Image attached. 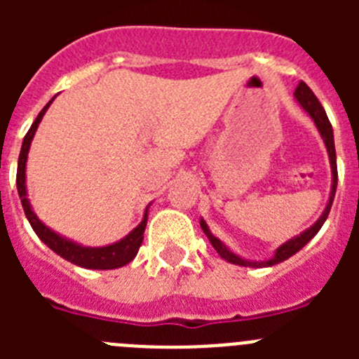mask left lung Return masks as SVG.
<instances>
[{
    "instance_id": "obj_1",
    "label": "left lung",
    "mask_w": 359,
    "mask_h": 359,
    "mask_svg": "<svg viewBox=\"0 0 359 359\" xmlns=\"http://www.w3.org/2000/svg\"><path fill=\"white\" fill-rule=\"evenodd\" d=\"M294 98H297L298 104H300V106H302L304 109L309 113L311 118L315 120L316 128H318L320 135H322V138H323V144H325V147H327L329 161H331V169H332V187H331V196H329L327 207H325L323 214L320 215V219L316 221L315 224H313V226L307 228V230H304L300 236L286 241V243L282 244V246H278L277 252H275V255L271 257V259H268V261H261V262L246 261V259H243V257H239V255H236L233 252H230V250H228L226 246H224V244L221 243V241H219L210 230H208L207 223H205V221L201 219V228H203V231H205V236L208 237V241L212 243V246L217 250L219 255L223 257L224 261L231 262V264L250 266V268H266V266H275V264H278V262L286 261V259H290L291 255H294L297 252H300V250H302L304 246H306V244L309 243V241L313 239L316 233H318V230L322 228V224L325 223V219H327L329 212H331L332 199H334V194H336V185H338V169H336V149H334V135H332V126H331V122H329L325 109H323L322 104H320L318 98H316V95L311 91V88L306 84V82H300V84L297 86V90H294Z\"/></svg>"
}]
</instances>
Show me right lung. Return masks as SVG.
<instances>
[{
    "label": "right lung",
    "instance_id": "add662e5",
    "mask_svg": "<svg viewBox=\"0 0 359 359\" xmlns=\"http://www.w3.org/2000/svg\"><path fill=\"white\" fill-rule=\"evenodd\" d=\"M53 102V98L50 100L46 106L41 109V113L37 115L36 122L32 123V128L28 129V133L23 138V145H21V152H19V161H18V176H15V185H18L19 198H21V205H23L25 215H27L28 223L34 228V231L37 233L41 241H43L50 250L61 255L62 259L69 261L72 264H77L81 268L88 269H115L122 268V266L129 264L136 257L138 250L142 246V241H144V231L147 226V210H145L144 219L142 223L135 228V230L129 233V236L123 237L122 241L115 244H109V246H102V248H88V246H81V244L73 243V241L61 237L59 233H55L53 230H50L46 224H43L39 221L34 210L30 207V201L27 198V177H25V170H27V158H28V149H30L32 138L36 135L37 126L43 120L44 113L50 107V104Z\"/></svg>",
    "mask_w": 359,
    "mask_h": 359
}]
</instances>
